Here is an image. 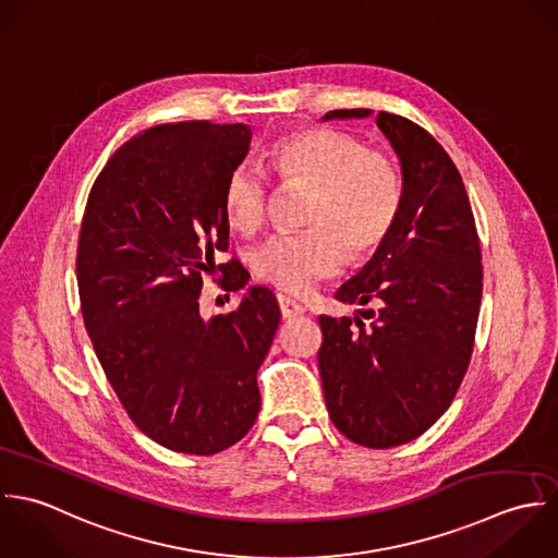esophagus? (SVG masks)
<instances>
[{"instance_id":"1","label":"esophagus","mask_w":558,"mask_h":558,"mask_svg":"<svg viewBox=\"0 0 558 558\" xmlns=\"http://www.w3.org/2000/svg\"><path fill=\"white\" fill-rule=\"evenodd\" d=\"M278 306H280V313H282L284 319L302 317L304 311H306L298 300H293V298H289V295H282V293L278 295Z\"/></svg>"}]
</instances>
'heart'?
<instances>
[{"label": "heart", "instance_id": "1", "mask_svg": "<svg viewBox=\"0 0 558 558\" xmlns=\"http://www.w3.org/2000/svg\"><path fill=\"white\" fill-rule=\"evenodd\" d=\"M271 166L282 183L311 187L300 232L269 236L252 258L256 276L291 293L308 291L340 269L347 254H373L399 222L405 179L397 159L336 129H302L280 137ZM230 228L256 232L267 214L265 174L239 163L223 183Z\"/></svg>", "mask_w": 558, "mask_h": 558}]
</instances>
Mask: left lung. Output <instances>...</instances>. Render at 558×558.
I'll list each match as a JSON object with an SVG mask.
<instances>
[{"label":"left lung","mask_w":558,"mask_h":558,"mask_svg":"<svg viewBox=\"0 0 558 558\" xmlns=\"http://www.w3.org/2000/svg\"><path fill=\"white\" fill-rule=\"evenodd\" d=\"M371 110H332L364 118ZM401 159L405 203L390 236L336 291L375 304L366 328L322 315L319 373L336 429L355 445L392 448L423 436L452 403L468 371L483 293L481 243L459 170L421 124L379 112Z\"/></svg>","instance_id":"obj_1"}]
</instances>
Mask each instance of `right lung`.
<instances>
[{"label":"right lung","instance_id":"obj_1","mask_svg":"<svg viewBox=\"0 0 558 558\" xmlns=\"http://www.w3.org/2000/svg\"><path fill=\"white\" fill-rule=\"evenodd\" d=\"M247 124L168 122L122 144L97 177L80 228L77 287L86 332L135 427L157 445L216 454L260 410L256 371L280 324L276 295L201 317L203 280L236 293L223 183L250 150Z\"/></svg>","mask_w":558,"mask_h":558}]
</instances>
